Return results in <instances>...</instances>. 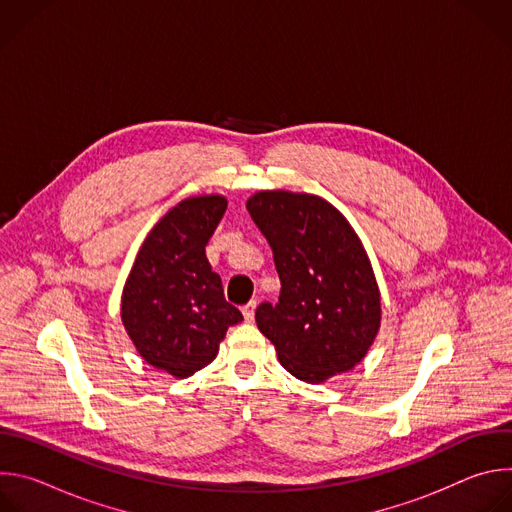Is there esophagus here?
Wrapping results in <instances>:
<instances>
[{
    "mask_svg": "<svg viewBox=\"0 0 512 512\" xmlns=\"http://www.w3.org/2000/svg\"><path fill=\"white\" fill-rule=\"evenodd\" d=\"M255 308H257V302H249L247 306H243V318H245V322H253V318H255Z\"/></svg>",
    "mask_w": 512,
    "mask_h": 512,
    "instance_id": "obj_1",
    "label": "esophagus"
}]
</instances>
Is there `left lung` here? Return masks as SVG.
Masks as SVG:
<instances>
[{
	"instance_id": "8db88e82",
	"label": "left lung",
	"mask_w": 512,
	"mask_h": 512,
	"mask_svg": "<svg viewBox=\"0 0 512 512\" xmlns=\"http://www.w3.org/2000/svg\"><path fill=\"white\" fill-rule=\"evenodd\" d=\"M247 210L281 281L279 302L255 312L281 367L312 385L352 371L379 334L381 291L346 216L320 196L287 190L255 192Z\"/></svg>"
}]
</instances>
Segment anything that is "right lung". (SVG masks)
Masks as SVG:
<instances>
[{
  "mask_svg": "<svg viewBox=\"0 0 512 512\" xmlns=\"http://www.w3.org/2000/svg\"><path fill=\"white\" fill-rule=\"evenodd\" d=\"M227 210L221 194L190 196L170 208L137 251L121 294V322L139 356L176 379L218 354L243 314L225 300L206 243Z\"/></svg>",
  "mask_w": 512,
  "mask_h": 512,
  "instance_id": "obj_1",
  "label": "right lung"
}]
</instances>
